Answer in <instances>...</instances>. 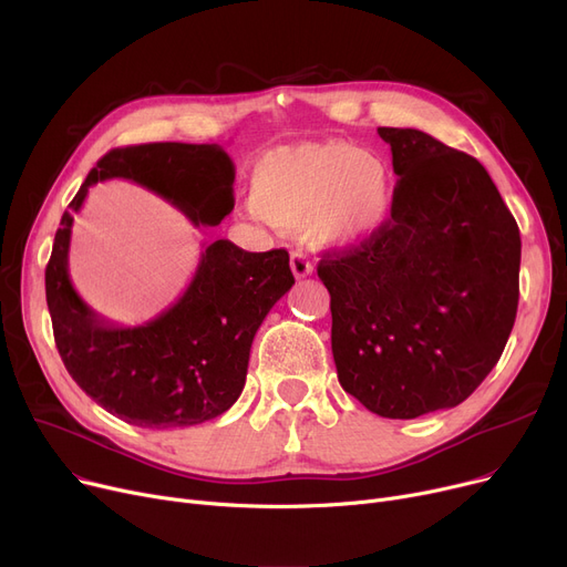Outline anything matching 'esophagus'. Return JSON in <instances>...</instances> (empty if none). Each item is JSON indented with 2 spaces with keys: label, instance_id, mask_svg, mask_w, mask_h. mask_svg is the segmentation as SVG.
Segmentation results:
<instances>
[{
  "label": "esophagus",
  "instance_id": "obj_1",
  "mask_svg": "<svg viewBox=\"0 0 567 567\" xmlns=\"http://www.w3.org/2000/svg\"><path fill=\"white\" fill-rule=\"evenodd\" d=\"M289 266H291V274L296 276V278H306V276H310L312 274V261L303 255V252H291V257H289Z\"/></svg>",
  "mask_w": 567,
  "mask_h": 567
}]
</instances>
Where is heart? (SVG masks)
I'll list each match as a JSON object with an SVG mask.
<instances>
[{"label":"heart","instance_id":"heart-1","mask_svg":"<svg viewBox=\"0 0 567 567\" xmlns=\"http://www.w3.org/2000/svg\"><path fill=\"white\" fill-rule=\"evenodd\" d=\"M395 174L385 156L344 140L266 152L250 178L255 212L282 227L303 225L323 246H355L391 218Z\"/></svg>","mask_w":567,"mask_h":567}]
</instances>
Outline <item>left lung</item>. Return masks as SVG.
<instances>
[{"label":"left lung","instance_id":"1","mask_svg":"<svg viewBox=\"0 0 567 567\" xmlns=\"http://www.w3.org/2000/svg\"><path fill=\"white\" fill-rule=\"evenodd\" d=\"M398 174L391 220L317 266L342 389L383 419L464 402L498 363L519 303V227L473 156L379 128Z\"/></svg>","mask_w":567,"mask_h":567}]
</instances>
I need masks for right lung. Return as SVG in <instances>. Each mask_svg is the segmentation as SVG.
<instances>
[{
  "label": "right lung",
  "instance_id": "obj_1",
  "mask_svg": "<svg viewBox=\"0 0 567 567\" xmlns=\"http://www.w3.org/2000/svg\"><path fill=\"white\" fill-rule=\"evenodd\" d=\"M107 178H128L182 208L193 225L214 227L234 208V163L218 144L112 148L69 204L45 268L56 349L89 398L148 430L212 421L241 395L255 333L293 285L289 255L285 248L248 252L218 238L172 308L142 326H114L80 299L69 278L73 214L89 186Z\"/></svg>",
  "mask_w": 567,
  "mask_h": 567
}]
</instances>
